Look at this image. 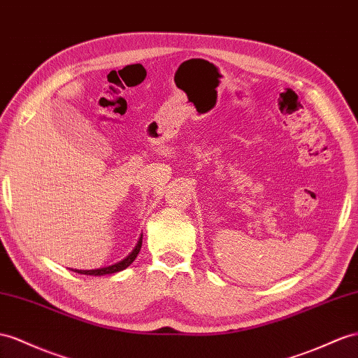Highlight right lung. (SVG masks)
Masks as SVG:
<instances>
[{
	"mask_svg": "<svg viewBox=\"0 0 358 358\" xmlns=\"http://www.w3.org/2000/svg\"><path fill=\"white\" fill-rule=\"evenodd\" d=\"M142 237H143V234L139 236V239H137L134 248L130 252H128L122 260H119L113 264H108V266H101V268H94V269H71V271L83 273V275H95V277H99V275H110V273L121 272V271H124V269L130 266V264L136 260L137 254H139V251L142 248Z\"/></svg>",
	"mask_w": 358,
	"mask_h": 358,
	"instance_id": "obj_1",
	"label": "right lung"
}]
</instances>
